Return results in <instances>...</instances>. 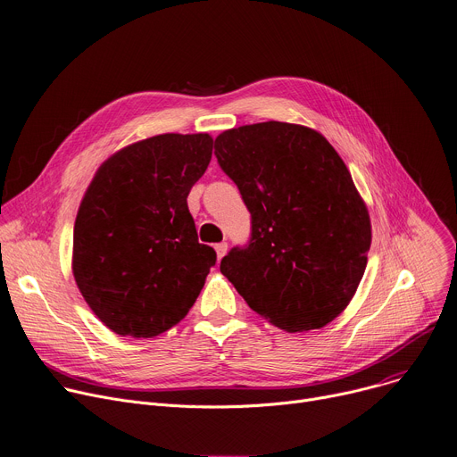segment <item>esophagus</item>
<instances>
[{"instance_id": "esophagus-1", "label": "esophagus", "mask_w": 457, "mask_h": 457, "mask_svg": "<svg viewBox=\"0 0 457 457\" xmlns=\"http://www.w3.org/2000/svg\"><path fill=\"white\" fill-rule=\"evenodd\" d=\"M215 250H217V257L220 261L228 252V242H219V245H215Z\"/></svg>"}]
</instances>
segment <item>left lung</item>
Here are the masks:
<instances>
[{
  "label": "left lung",
  "mask_w": 457,
  "mask_h": 457,
  "mask_svg": "<svg viewBox=\"0 0 457 457\" xmlns=\"http://www.w3.org/2000/svg\"><path fill=\"white\" fill-rule=\"evenodd\" d=\"M215 156L252 215L250 240L220 271L273 325L321 328L354 295L371 246L368 207L338 152L316 130L268 120L220 134Z\"/></svg>",
  "instance_id": "left-lung-1"
}]
</instances>
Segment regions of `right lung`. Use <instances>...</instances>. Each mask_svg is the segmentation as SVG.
Wrapping results in <instances>:
<instances>
[{"label":"right lung","instance_id":"obj_1","mask_svg":"<svg viewBox=\"0 0 457 457\" xmlns=\"http://www.w3.org/2000/svg\"><path fill=\"white\" fill-rule=\"evenodd\" d=\"M212 154L207 134H162L101 165L77 212L73 276L120 337L152 338L184 320L217 253L187 207Z\"/></svg>","mask_w":457,"mask_h":457}]
</instances>
